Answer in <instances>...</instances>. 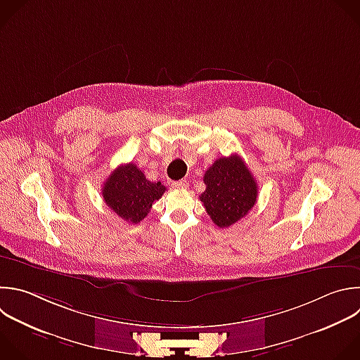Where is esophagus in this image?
<instances>
[{"instance_id": "esophagus-1", "label": "esophagus", "mask_w": 360, "mask_h": 360, "mask_svg": "<svg viewBox=\"0 0 360 360\" xmlns=\"http://www.w3.org/2000/svg\"><path fill=\"white\" fill-rule=\"evenodd\" d=\"M172 188H175V189H186L188 188V182L185 179L175 181V182H172Z\"/></svg>"}]
</instances>
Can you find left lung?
Returning <instances> with one entry per match:
<instances>
[{
    "instance_id": "8db88e82",
    "label": "left lung",
    "mask_w": 360,
    "mask_h": 360,
    "mask_svg": "<svg viewBox=\"0 0 360 360\" xmlns=\"http://www.w3.org/2000/svg\"><path fill=\"white\" fill-rule=\"evenodd\" d=\"M205 192L199 196L212 221L229 227L246 216L257 202V184L238 155L221 157L205 172Z\"/></svg>"
}]
</instances>
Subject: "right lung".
Listing matches in <instances>:
<instances>
[{"mask_svg":"<svg viewBox=\"0 0 360 360\" xmlns=\"http://www.w3.org/2000/svg\"><path fill=\"white\" fill-rule=\"evenodd\" d=\"M165 186L151 182L136 164L120 165L105 179L101 193L105 205L129 223L141 221L158 200Z\"/></svg>","mask_w":360,"mask_h":360,"instance_id":"add662e5","label":"right lung"}]
</instances>
